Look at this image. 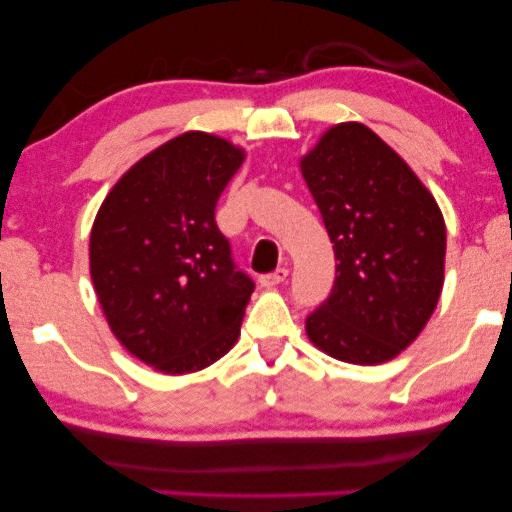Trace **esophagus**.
I'll return each mask as SVG.
<instances>
[{
  "mask_svg": "<svg viewBox=\"0 0 512 512\" xmlns=\"http://www.w3.org/2000/svg\"><path fill=\"white\" fill-rule=\"evenodd\" d=\"M286 277H289V268H277L275 272L263 275L258 282H261V286H265V289H272V286H279L282 282H286Z\"/></svg>",
  "mask_w": 512,
  "mask_h": 512,
  "instance_id": "1",
  "label": "esophagus"
}]
</instances>
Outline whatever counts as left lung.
<instances>
[{"label": "left lung", "instance_id": "left-lung-1", "mask_svg": "<svg viewBox=\"0 0 512 512\" xmlns=\"http://www.w3.org/2000/svg\"><path fill=\"white\" fill-rule=\"evenodd\" d=\"M300 172L338 261L331 296L305 319L307 338L345 363L391 361L443 291V212L410 165L356 121L328 128Z\"/></svg>", "mask_w": 512, "mask_h": 512}]
</instances>
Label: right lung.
<instances>
[{
    "label": "right lung",
    "mask_w": 512,
    "mask_h": 512,
    "mask_svg": "<svg viewBox=\"0 0 512 512\" xmlns=\"http://www.w3.org/2000/svg\"><path fill=\"white\" fill-rule=\"evenodd\" d=\"M247 153L191 130L137 160L90 230V277L116 340L165 375L198 373L240 338L254 282L214 221Z\"/></svg>",
    "instance_id": "1"
}]
</instances>
